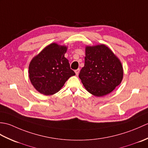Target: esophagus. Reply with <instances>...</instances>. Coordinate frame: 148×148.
Returning a JSON list of instances; mask_svg holds the SVG:
<instances>
[{
	"mask_svg": "<svg viewBox=\"0 0 148 148\" xmlns=\"http://www.w3.org/2000/svg\"><path fill=\"white\" fill-rule=\"evenodd\" d=\"M79 71H80V69H76V70H75V72H76V74L77 75L79 74Z\"/></svg>",
	"mask_w": 148,
	"mask_h": 148,
	"instance_id": "1",
	"label": "esophagus"
}]
</instances>
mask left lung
Listing matches in <instances>:
<instances>
[{"mask_svg":"<svg viewBox=\"0 0 148 148\" xmlns=\"http://www.w3.org/2000/svg\"><path fill=\"white\" fill-rule=\"evenodd\" d=\"M123 75L120 61L108 47H86L84 65L79 77L88 92L97 97L106 95L121 83Z\"/></svg>","mask_w":148,"mask_h":148,"instance_id":"obj_1","label":"left lung"}]
</instances>
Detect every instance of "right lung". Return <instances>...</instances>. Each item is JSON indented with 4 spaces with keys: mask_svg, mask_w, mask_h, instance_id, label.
<instances>
[{
    "mask_svg": "<svg viewBox=\"0 0 148 148\" xmlns=\"http://www.w3.org/2000/svg\"><path fill=\"white\" fill-rule=\"evenodd\" d=\"M65 46L53 43L35 56L29 65V77L34 88L40 93L53 95L62 88L75 72L65 58Z\"/></svg>",
    "mask_w": 148,
    "mask_h": 148,
    "instance_id": "add662e5",
    "label": "right lung"
}]
</instances>
